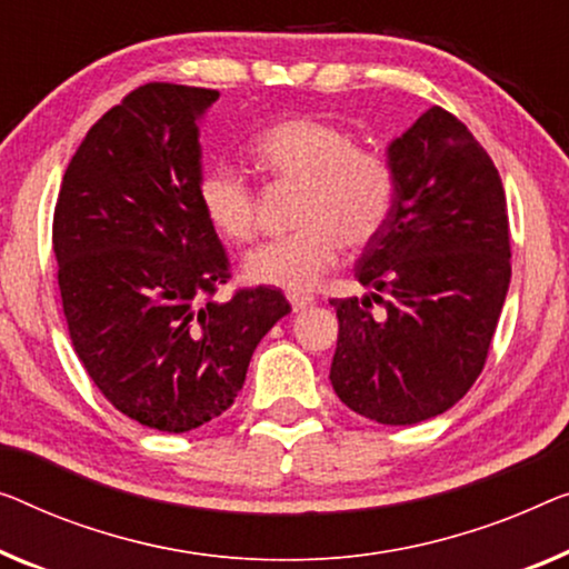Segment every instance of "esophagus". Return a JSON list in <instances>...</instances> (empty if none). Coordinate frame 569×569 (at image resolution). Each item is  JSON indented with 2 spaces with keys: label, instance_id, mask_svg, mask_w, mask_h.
<instances>
[{
  "label": "esophagus",
  "instance_id": "esophagus-1",
  "mask_svg": "<svg viewBox=\"0 0 569 569\" xmlns=\"http://www.w3.org/2000/svg\"><path fill=\"white\" fill-rule=\"evenodd\" d=\"M288 301H291V309H293V313H301V311H307V309H311L313 307V299L311 296H288Z\"/></svg>",
  "mask_w": 569,
  "mask_h": 569
}]
</instances>
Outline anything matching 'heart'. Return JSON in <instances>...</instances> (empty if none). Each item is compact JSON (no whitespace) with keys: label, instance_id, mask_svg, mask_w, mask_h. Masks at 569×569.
Listing matches in <instances>:
<instances>
[{"label":"heart","instance_id":"obj_1","mask_svg":"<svg viewBox=\"0 0 569 569\" xmlns=\"http://www.w3.org/2000/svg\"><path fill=\"white\" fill-rule=\"evenodd\" d=\"M252 156L278 183L299 186L291 222L296 232L248 252L250 283L301 296L337 266L342 244L368 248L386 230L396 203V173L378 150L355 146L345 127L321 117H288L260 132ZM199 207L230 242L258 232V193L237 168L211 163L201 173Z\"/></svg>","mask_w":569,"mask_h":569}]
</instances>
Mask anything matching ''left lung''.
Instances as JSON below:
<instances>
[{
    "instance_id": "obj_1",
    "label": "left lung",
    "mask_w": 569,
    "mask_h": 569,
    "mask_svg": "<svg viewBox=\"0 0 569 569\" xmlns=\"http://www.w3.org/2000/svg\"><path fill=\"white\" fill-rule=\"evenodd\" d=\"M396 203L358 260L370 296L332 299L335 393L360 417L409 427L445 413L486 366L511 237L493 160L442 107L388 146Z\"/></svg>"
}]
</instances>
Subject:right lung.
<instances>
[{
	"instance_id": "add662e5",
	"label": "right lung",
	"mask_w": 569,
	"mask_h": 569,
	"mask_svg": "<svg viewBox=\"0 0 569 569\" xmlns=\"http://www.w3.org/2000/svg\"><path fill=\"white\" fill-rule=\"evenodd\" d=\"M214 89L146 83L91 127L68 163L53 252L68 335L117 411L181 435L234 403L278 288L217 301L230 260L199 207V120Z\"/></svg>"
}]
</instances>
